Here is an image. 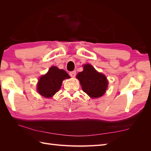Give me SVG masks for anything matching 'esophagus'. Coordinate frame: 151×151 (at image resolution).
I'll return each mask as SVG.
<instances>
[{
    "instance_id": "1",
    "label": "esophagus",
    "mask_w": 151,
    "mask_h": 151,
    "mask_svg": "<svg viewBox=\"0 0 151 151\" xmlns=\"http://www.w3.org/2000/svg\"><path fill=\"white\" fill-rule=\"evenodd\" d=\"M69 75L71 76V77H75L76 76V71L75 70H74V71H71L69 73Z\"/></svg>"
}]
</instances>
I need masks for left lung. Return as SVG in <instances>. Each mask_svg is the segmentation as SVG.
I'll list each match as a JSON object with an SVG mask.
<instances>
[{
    "instance_id": "left-lung-1",
    "label": "left lung",
    "mask_w": 151,
    "mask_h": 151,
    "mask_svg": "<svg viewBox=\"0 0 151 151\" xmlns=\"http://www.w3.org/2000/svg\"><path fill=\"white\" fill-rule=\"evenodd\" d=\"M82 90L91 98H98L104 95L108 87L106 77L98 73L90 64L84 66V70L76 76Z\"/></svg>"
}]
</instances>
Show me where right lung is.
I'll list each match as a JSON object with an SVG mask.
<instances>
[{
	"label": "right lung",
	"mask_w": 151,
	"mask_h": 151,
	"mask_svg": "<svg viewBox=\"0 0 151 151\" xmlns=\"http://www.w3.org/2000/svg\"><path fill=\"white\" fill-rule=\"evenodd\" d=\"M69 75L63 69H59L53 66L49 71L39 80L37 84V91L45 97L49 98L59 91L64 79L69 78Z\"/></svg>",
	"instance_id": "obj_1"
}]
</instances>
